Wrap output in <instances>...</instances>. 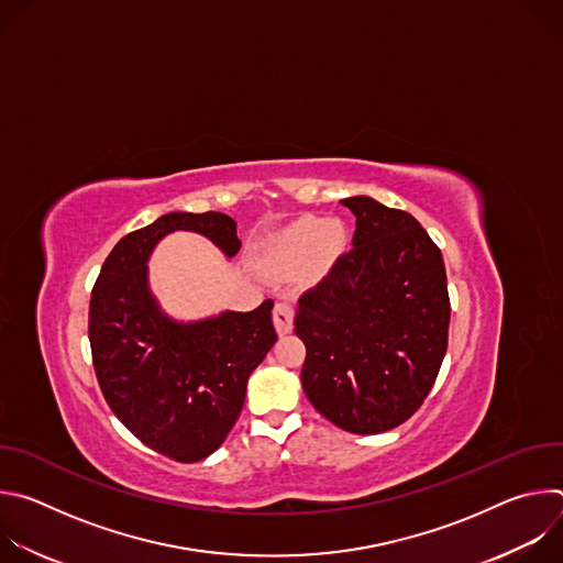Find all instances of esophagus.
<instances>
[{
	"label": "esophagus",
	"instance_id": "34e87169",
	"mask_svg": "<svg viewBox=\"0 0 563 563\" xmlns=\"http://www.w3.org/2000/svg\"><path fill=\"white\" fill-rule=\"evenodd\" d=\"M274 325L278 330V334H289L294 328V307L289 302H276L274 307Z\"/></svg>",
	"mask_w": 563,
	"mask_h": 563
}]
</instances>
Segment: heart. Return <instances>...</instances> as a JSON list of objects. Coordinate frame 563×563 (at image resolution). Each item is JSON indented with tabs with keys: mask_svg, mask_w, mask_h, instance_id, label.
<instances>
[{
	"mask_svg": "<svg viewBox=\"0 0 563 563\" xmlns=\"http://www.w3.org/2000/svg\"><path fill=\"white\" fill-rule=\"evenodd\" d=\"M345 245V231L341 222L323 218H302L285 229L276 240V261L285 267L302 265L311 254L316 265L325 267Z\"/></svg>",
	"mask_w": 563,
	"mask_h": 563,
	"instance_id": "b5f03b06",
	"label": "heart"
}]
</instances>
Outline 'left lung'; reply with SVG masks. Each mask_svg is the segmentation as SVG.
Instances as JSON below:
<instances>
[{"instance_id": "left-lung-1", "label": "left lung", "mask_w": 563, "mask_h": 563, "mask_svg": "<svg viewBox=\"0 0 563 563\" xmlns=\"http://www.w3.org/2000/svg\"><path fill=\"white\" fill-rule=\"evenodd\" d=\"M341 202L356 216L354 247L298 298L300 380L328 421L378 434L408 421L437 380L448 350V278L415 216L367 196Z\"/></svg>"}]
</instances>
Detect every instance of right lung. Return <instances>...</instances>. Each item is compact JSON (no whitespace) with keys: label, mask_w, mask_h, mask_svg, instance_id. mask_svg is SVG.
Listing matches in <instances>:
<instances>
[{"label":"right lung","mask_w":563,"mask_h":563,"mask_svg":"<svg viewBox=\"0 0 563 563\" xmlns=\"http://www.w3.org/2000/svg\"><path fill=\"white\" fill-rule=\"evenodd\" d=\"M196 231L231 258L240 250L233 218L174 211L126 233L104 261L89 305V341L100 389L124 428L180 463L216 452L245 404L247 380L278 334L272 300L254 311H224L176 323L146 285L159 238Z\"/></svg>","instance_id":"right-lung-1"}]
</instances>
